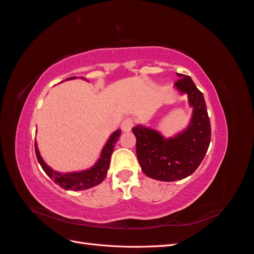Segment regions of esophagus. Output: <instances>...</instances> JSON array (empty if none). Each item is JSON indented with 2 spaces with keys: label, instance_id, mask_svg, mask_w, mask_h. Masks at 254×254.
I'll use <instances>...</instances> for the list:
<instances>
[{
  "label": "esophagus",
  "instance_id": "34e87169",
  "mask_svg": "<svg viewBox=\"0 0 254 254\" xmlns=\"http://www.w3.org/2000/svg\"><path fill=\"white\" fill-rule=\"evenodd\" d=\"M132 126H133V121L130 118H128V119H125L124 121L122 122L121 129H122V131L128 132V131H130V130H131Z\"/></svg>",
  "mask_w": 254,
  "mask_h": 254
}]
</instances>
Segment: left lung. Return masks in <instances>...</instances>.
<instances>
[{"label": "left lung", "instance_id": "1", "mask_svg": "<svg viewBox=\"0 0 254 254\" xmlns=\"http://www.w3.org/2000/svg\"><path fill=\"white\" fill-rule=\"evenodd\" d=\"M180 78L175 89L187 94L193 112L189 125L182 131L165 137L158 130L136 125L132 132L136 139V157L143 173L159 181L181 180L200 165L211 142V125L203 94L188 75Z\"/></svg>", "mask_w": 254, "mask_h": 254}]
</instances>
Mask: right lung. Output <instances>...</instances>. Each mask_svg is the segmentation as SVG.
<instances>
[{"label": "right lung", "instance_id": "obj_1", "mask_svg": "<svg viewBox=\"0 0 254 254\" xmlns=\"http://www.w3.org/2000/svg\"><path fill=\"white\" fill-rule=\"evenodd\" d=\"M76 77H70L65 80L75 79ZM83 80H87L86 78L80 77ZM121 135V130H115L112 132L108 140L101 151V156L97 159L95 164L91 166L90 168L78 172H70V173H60L55 170H53L51 166H49L44 162L43 158L40 155V151L38 149V144L35 142V150L36 156L38 159V162L41 165L42 170L45 172L50 178L55 182L60 188L64 190H82L93 188L97 184L102 183L103 180L106 178L107 173L109 170L110 165V159L111 155L114 149L115 143L118 142L119 137Z\"/></svg>", "mask_w": 254, "mask_h": 254}]
</instances>
